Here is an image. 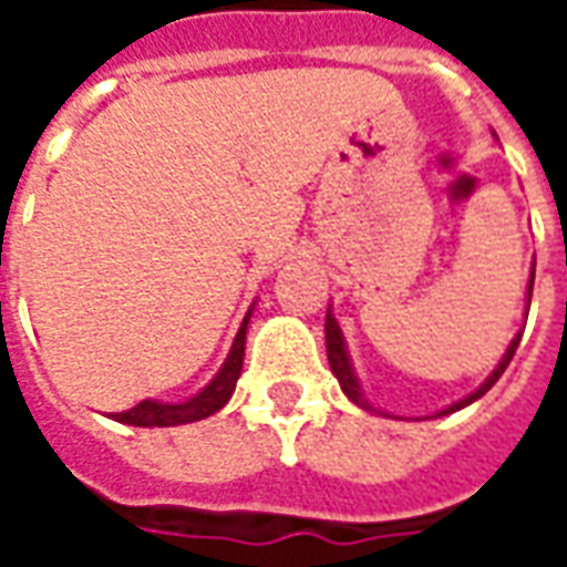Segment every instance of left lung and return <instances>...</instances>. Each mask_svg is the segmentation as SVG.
Segmentation results:
<instances>
[{
    "mask_svg": "<svg viewBox=\"0 0 567 567\" xmlns=\"http://www.w3.org/2000/svg\"><path fill=\"white\" fill-rule=\"evenodd\" d=\"M532 288H535V267H532V276H528V291H525V307L532 303ZM519 340H523V331L516 333L511 340V346H507V352H504V358L498 361V368L492 370L486 377V382L476 389V392H471L467 398H462V401H455L452 406H446V410H440V413H434V419L437 416H450V413H455V410H462V406L474 404L476 398H483V394L495 385V382L501 380V373L507 370V364H511V358L516 355V346H519ZM324 343H328V361H331V370L333 377L340 380V389L346 392V398L352 401V404H358L361 410H373L370 406V401L364 398V392H361V382H358L355 370H352V361H349V352H346V340H343V331H340V324H337V319H333V312L328 309V316H324Z\"/></svg>",
    "mask_w": 567,
    "mask_h": 567,
    "instance_id": "8db88e82",
    "label": "left lung"
}]
</instances>
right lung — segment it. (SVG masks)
Masks as SVG:
<instances>
[{"label": "right lung", "mask_w": 567, "mask_h": 567, "mask_svg": "<svg viewBox=\"0 0 567 567\" xmlns=\"http://www.w3.org/2000/svg\"><path fill=\"white\" fill-rule=\"evenodd\" d=\"M248 319H251V309L246 312V319L236 331V340L230 346V355L224 358L221 370L215 373V380L197 392L194 398H187L182 404H161V401H140L133 410H124V413H112L115 422H124V425L136 427H173V425H187V422H199V419L218 413L230 394L236 389V380L243 373V358H246V331Z\"/></svg>", "instance_id": "right-lung-1"}]
</instances>
